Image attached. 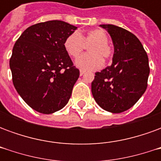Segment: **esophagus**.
<instances>
[{"label":"esophagus","mask_w":161,"mask_h":161,"mask_svg":"<svg viewBox=\"0 0 161 161\" xmlns=\"http://www.w3.org/2000/svg\"><path fill=\"white\" fill-rule=\"evenodd\" d=\"M84 73H85V71H84V70H80V76H83Z\"/></svg>","instance_id":"obj_1"}]
</instances>
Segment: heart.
Returning <instances> with one entry per match:
<instances>
[{
	"instance_id": "1",
	"label": "heart",
	"mask_w": 161,
	"mask_h": 161,
	"mask_svg": "<svg viewBox=\"0 0 161 161\" xmlns=\"http://www.w3.org/2000/svg\"><path fill=\"white\" fill-rule=\"evenodd\" d=\"M107 33L103 29L91 30L85 33H73L64 41V49L72 58H77L84 49V45L89 46V53L79 57L76 60V65L82 70H98L103 65V58L111 56V49L108 44Z\"/></svg>"
}]
</instances>
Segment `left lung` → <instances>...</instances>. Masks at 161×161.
I'll return each mask as SVG.
<instances>
[{
	"label": "left lung",
	"instance_id": "8db88e82",
	"mask_svg": "<svg viewBox=\"0 0 161 161\" xmlns=\"http://www.w3.org/2000/svg\"><path fill=\"white\" fill-rule=\"evenodd\" d=\"M114 45L112 64L96 72L91 83L95 101L111 113L128 110L137 103L147 86L148 58L138 38L115 25H100Z\"/></svg>",
	"mask_w": 161,
	"mask_h": 161
}]
</instances>
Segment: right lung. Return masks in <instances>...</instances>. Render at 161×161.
I'll return each instance as SVG.
<instances>
[{
    "label": "right lung",
    "instance_id": "1",
    "mask_svg": "<svg viewBox=\"0 0 161 161\" xmlns=\"http://www.w3.org/2000/svg\"><path fill=\"white\" fill-rule=\"evenodd\" d=\"M77 26L61 20L33 25L19 36L9 61L13 84L34 110L53 114L68 103L79 70L64 49Z\"/></svg>",
    "mask_w": 161,
    "mask_h": 161
}]
</instances>
